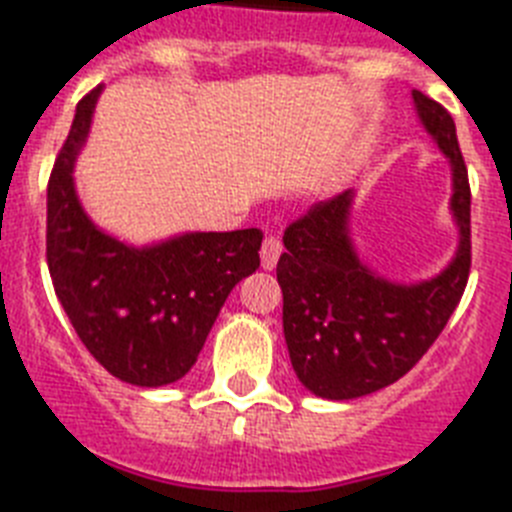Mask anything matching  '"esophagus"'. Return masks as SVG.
<instances>
[{"label": "esophagus", "mask_w": 512, "mask_h": 512, "mask_svg": "<svg viewBox=\"0 0 512 512\" xmlns=\"http://www.w3.org/2000/svg\"><path fill=\"white\" fill-rule=\"evenodd\" d=\"M282 253V243L280 238H274V235H266L264 243H261V266H264L266 272H272L277 261H280Z\"/></svg>", "instance_id": "1"}]
</instances>
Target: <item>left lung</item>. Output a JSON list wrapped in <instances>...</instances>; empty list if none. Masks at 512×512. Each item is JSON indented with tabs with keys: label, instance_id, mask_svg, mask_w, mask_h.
<instances>
[{
	"label": "left lung",
	"instance_id": "8db88e82",
	"mask_svg": "<svg viewBox=\"0 0 512 512\" xmlns=\"http://www.w3.org/2000/svg\"><path fill=\"white\" fill-rule=\"evenodd\" d=\"M418 122L450 162V214L458 248L439 274L395 282L358 256L350 232L356 193L345 190L285 230L277 261L282 329L293 369L308 392L353 400L398 382L432 348L466 290L471 269V188L453 117L413 91Z\"/></svg>",
	"mask_w": 512,
	"mask_h": 512
}]
</instances>
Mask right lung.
Instances as JSON below:
<instances>
[{"instance_id": "obj_1", "label": "right lung", "mask_w": 512, "mask_h": 512, "mask_svg": "<svg viewBox=\"0 0 512 512\" xmlns=\"http://www.w3.org/2000/svg\"><path fill=\"white\" fill-rule=\"evenodd\" d=\"M94 88L54 162L46 190V261L54 293L88 353L122 382L164 387L183 379L204 348L227 295L259 269L261 230L180 232L130 246L88 217L75 162L91 133Z\"/></svg>"}]
</instances>
